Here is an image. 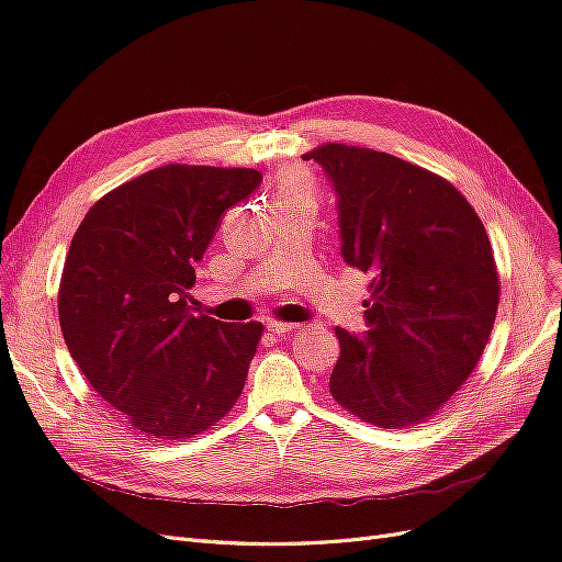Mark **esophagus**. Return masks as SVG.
Instances as JSON below:
<instances>
[{"label":"esophagus","mask_w":562,"mask_h":562,"mask_svg":"<svg viewBox=\"0 0 562 562\" xmlns=\"http://www.w3.org/2000/svg\"><path fill=\"white\" fill-rule=\"evenodd\" d=\"M295 328H300L297 323H285V321H267V330H269V333H274V335H285V333H291V330H295Z\"/></svg>","instance_id":"1"}]
</instances>
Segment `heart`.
Here are the masks:
<instances>
[{
    "label": "heart",
    "mask_w": 562,
    "mask_h": 562,
    "mask_svg": "<svg viewBox=\"0 0 562 562\" xmlns=\"http://www.w3.org/2000/svg\"><path fill=\"white\" fill-rule=\"evenodd\" d=\"M288 194H312V184L307 180V176L300 171H291L285 173L279 187V196H288Z\"/></svg>",
    "instance_id": "heart-1"
}]
</instances>
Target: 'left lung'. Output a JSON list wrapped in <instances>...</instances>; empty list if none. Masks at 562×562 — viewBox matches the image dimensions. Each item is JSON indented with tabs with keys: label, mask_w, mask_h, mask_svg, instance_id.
I'll return each instance as SVG.
<instances>
[{
	"label": "left lung",
	"mask_w": 562,
	"mask_h": 562,
	"mask_svg": "<svg viewBox=\"0 0 562 562\" xmlns=\"http://www.w3.org/2000/svg\"><path fill=\"white\" fill-rule=\"evenodd\" d=\"M302 157L333 180L345 262L372 277L368 335L335 328L330 394L372 427H417L469 380L495 326L487 232L452 182L386 151L326 143Z\"/></svg>",
	"instance_id": "obj_1"
}]
</instances>
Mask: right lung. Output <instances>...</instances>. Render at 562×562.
<instances>
[{"instance_id": "right-lung-1", "label": "right lung", "mask_w": 562, "mask_h": 562, "mask_svg": "<svg viewBox=\"0 0 562 562\" xmlns=\"http://www.w3.org/2000/svg\"><path fill=\"white\" fill-rule=\"evenodd\" d=\"M255 168L168 164L100 196L67 250L58 318L98 396L147 438L215 427L239 401L262 323L192 314L194 262Z\"/></svg>"}]
</instances>
